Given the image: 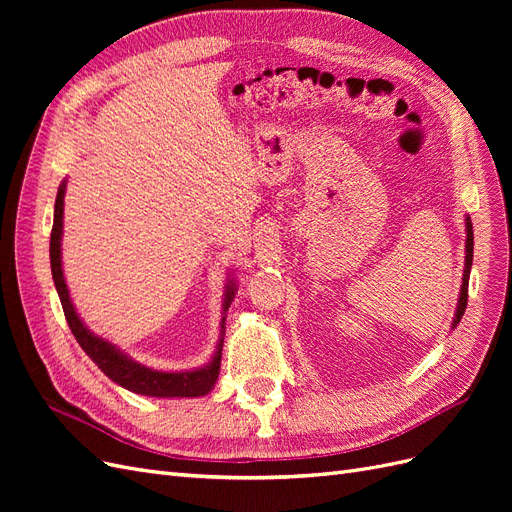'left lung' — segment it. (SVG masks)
<instances>
[{
  "instance_id": "8db88e82",
  "label": "left lung",
  "mask_w": 512,
  "mask_h": 512,
  "mask_svg": "<svg viewBox=\"0 0 512 512\" xmlns=\"http://www.w3.org/2000/svg\"><path fill=\"white\" fill-rule=\"evenodd\" d=\"M472 256H474V232H472V220L466 218V267H463L461 277V290H459V301H457V312L453 318V329L461 322L463 312H466L468 305V282H470V269H472Z\"/></svg>"
}]
</instances>
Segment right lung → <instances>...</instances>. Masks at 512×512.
Here are the masks:
<instances>
[{
    "mask_svg": "<svg viewBox=\"0 0 512 512\" xmlns=\"http://www.w3.org/2000/svg\"><path fill=\"white\" fill-rule=\"evenodd\" d=\"M66 183L68 181H61L59 190H57V198H55V215H53V232H51V273H53V282H55V288L59 294L61 307H64L68 327H70L72 335L76 337V342H79V346L85 350L89 359L94 361L108 378L132 393L147 395V397H200V395H207L215 386V380H218V376H220L226 316H222V322H220L222 331H220L218 348H215V354L211 356V361L207 365L188 369V371H160V369L147 367L143 363H136L126 352H121L115 344L106 342V339L91 333L85 327L81 316L76 314L66 280H64V269H61V237H64ZM235 292H237L235 282L228 280L226 292H224V303H222V314H226V309L230 307L232 299H235Z\"/></svg>",
    "mask_w": 512,
    "mask_h": 512,
    "instance_id": "right-lung-1",
    "label": "right lung"
}]
</instances>
